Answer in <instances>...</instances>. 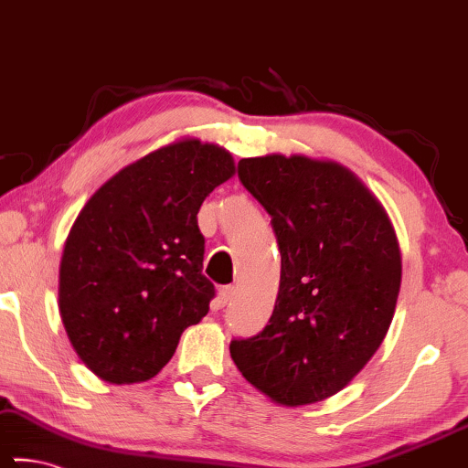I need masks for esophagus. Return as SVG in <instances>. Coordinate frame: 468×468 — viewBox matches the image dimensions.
Masks as SVG:
<instances>
[{
	"label": "esophagus",
	"mask_w": 468,
	"mask_h": 468,
	"mask_svg": "<svg viewBox=\"0 0 468 468\" xmlns=\"http://www.w3.org/2000/svg\"><path fill=\"white\" fill-rule=\"evenodd\" d=\"M234 293H236V289L232 287V284H228V287H221L219 293H218V300H215V303H218V308L226 306V303L234 297Z\"/></svg>",
	"instance_id": "34e87169"
}]
</instances>
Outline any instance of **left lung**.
<instances>
[{
  "label": "left lung",
  "instance_id": "8db88e82",
  "mask_svg": "<svg viewBox=\"0 0 468 468\" xmlns=\"http://www.w3.org/2000/svg\"><path fill=\"white\" fill-rule=\"evenodd\" d=\"M239 177L272 218L281 250L274 313L229 355L270 401L300 408L352 382L384 342L401 289V249L388 213L335 160L266 154Z\"/></svg>",
  "mask_w": 468,
  "mask_h": 468
}]
</instances>
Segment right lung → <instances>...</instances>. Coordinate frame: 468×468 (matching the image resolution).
<instances>
[{
  "mask_svg": "<svg viewBox=\"0 0 468 468\" xmlns=\"http://www.w3.org/2000/svg\"><path fill=\"white\" fill-rule=\"evenodd\" d=\"M236 173L221 145L184 137L131 162L90 196L65 240L58 310L88 369L152 380L213 300L198 211Z\"/></svg>",
  "mask_w": 468,
  "mask_h": 468,
  "instance_id": "add662e5",
  "label": "right lung"
}]
</instances>
